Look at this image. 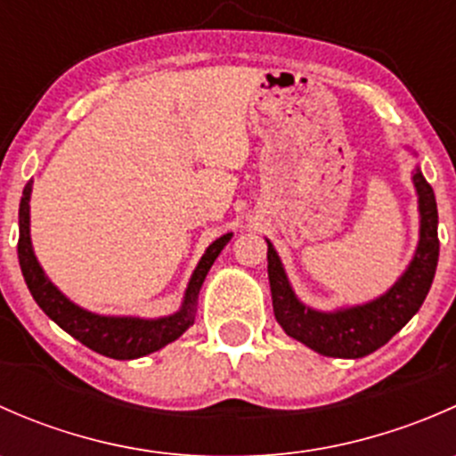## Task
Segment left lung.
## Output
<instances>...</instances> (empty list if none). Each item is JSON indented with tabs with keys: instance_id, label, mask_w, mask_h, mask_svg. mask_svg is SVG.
<instances>
[{
	"instance_id": "obj_1",
	"label": "left lung",
	"mask_w": 456,
	"mask_h": 456,
	"mask_svg": "<svg viewBox=\"0 0 456 456\" xmlns=\"http://www.w3.org/2000/svg\"><path fill=\"white\" fill-rule=\"evenodd\" d=\"M412 185L419 205V242L415 256L402 278L388 291L366 305L342 306L335 311H317L305 305L293 291L278 251L266 240L269 247L266 269H269L273 314L289 338L297 339L320 355L357 360L384 346L419 311L430 291L436 260H439V238H436L439 214H436L435 191L428 185L419 165L412 172Z\"/></svg>"
}]
</instances>
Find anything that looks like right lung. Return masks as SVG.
Returning a JSON list of instances; mask_svg holds the SVG:
<instances>
[{
	"label": "right lung",
	"instance_id": "add662e5",
	"mask_svg": "<svg viewBox=\"0 0 456 456\" xmlns=\"http://www.w3.org/2000/svg\"><path fill=\"white\" fill-rule=\"evenodd\" d=\"M30 194H32V181L26 183L24 196L20 202V242H17V256H20L21 273H24L26 284H28L32 297L39 305V309L53 322H57L66 333L79 339L87 348L94 353L112 360H136V357H145L150 353L159 351V348L167 346L169 342L181 338L196 317V305H199V293L202 282H205L207 273H209L211 265L220 251L224 249L233 233H224V236L216 238L202 257L196 265L194 273H191L190 282H187L185 296H183V305L176 314L156 317V320H145V317H132V315H99L92 311L81 309L72 300H68L45 275L41 269L39 260H37L35 249H32L30 240Z\"/></svg>",
	"mask_w": 456,
	"mask_h": 456
}]
</instances>
